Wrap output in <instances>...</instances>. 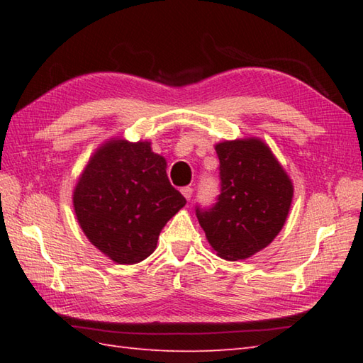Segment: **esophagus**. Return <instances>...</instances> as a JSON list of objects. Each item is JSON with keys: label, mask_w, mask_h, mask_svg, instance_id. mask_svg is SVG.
Returning <instances> with one entry per match:
<instances>
[{"label": "esophagus", "mask_w": 363, "mask_h": 363, "mask_svg": "<svg viewBox=\"0 0 363 363\" xmlns=\"http://www.w3.org/2000/svg\"><path fill=\"white\" fill-rule=\"evenodd\" d=\"M181 194L184 195V198H186V199H190L191 194H194V189H191V187H182L181 189Z\"/></svg>", "instance_id": "1"}]
</instances>
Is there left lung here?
<instances>
[{
    "instance_id": "8db88e82",
    "label": "left lung",
    "mask_w": 363,
    "mask_h": 363,
    "mask_svg": "<svg viewBox=\"0 0 363 363\" xmlns=\"http://www.w3.org/2000/svg\"><path fill=\"white\" fill-rule=\"evenodd\" d=\"M221 194L212 209H196L217 256L248 259L267 248L289 217L293 182L269 146L257 137L215 145Z\"/></svg>"
}]
</instances>
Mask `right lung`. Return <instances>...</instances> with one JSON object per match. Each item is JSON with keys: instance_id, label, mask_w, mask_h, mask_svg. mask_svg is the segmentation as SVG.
<instances>
[{"instance_id": "right-lung-1", "label": "right lung", "mask_w": 363, "mask_h": 363, "mask_svg": "<svg viewBox=\"0 0 363 363\" xmlns=\"http://www.w3.org/2000/svg\"><path fill=\"white\" fill-rule=\"evenodd\" d=\"M186 203L168 181L165 157L146 140L111 138L98 146L73 190L82 233L121 265L152 254L160 230Z\"/></svg>"}]
</instances>
